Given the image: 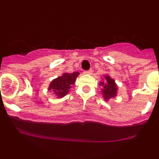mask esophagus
<instances>
[{"label": "esophagus", "mask_w": 159, "mask_h": 159, "mask_svg": "<svg viewBox=\"0 0 159 159\" xmlns=\"http://www.w3.org/2000/svg\"><path fill=\"white\" fill-rule=\"evenodd\" d=\"M93 70L92 69H89V70H86L85 72H84V73L85 74H92L93 73Z\"/></svg>", "instance_id": "obj_1"}]
</instances>
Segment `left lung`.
Segmentation results:
<instances>
[{
  "instance_id": "left-lung-1",
  "label": "left lung",
  "mask_w": 159,
  "mask_h": 159,
  "mask_svg": "<svg viewBox=\"0 0 159 159\" xmlns=\"http://www.w3.org/2000/svg\"><path fill=\"white\" fill-rule=\"evenodd\" d=\"M105 79H106V83L104 84V82H101L100 84H102V87H104V90H102L104 98L107 100L116 96L117 87L114 80L111 79L109 76H105Z\"/></svg>"
}]
</instances>
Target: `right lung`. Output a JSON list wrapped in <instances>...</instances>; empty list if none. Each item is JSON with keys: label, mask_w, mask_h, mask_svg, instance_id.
<instances>
[{"label": "right lung", "mask_w": 159, "mask_h": 159, "mask_svg": "<svg viewBox=\"0 0 159 159\" xmlns=\"http://www.w3.org/2000/svg\"><path fill=\"white\" fill-rule=\"evenodd\" d=\"M79 75V72H75L73 73H65L61 77L53 80L49 86V90L54 92L57 97H63L68 93L71 86L74 84L75 78Z\"/></svg>", "instance_id": "add662e5"}]
</instances>
